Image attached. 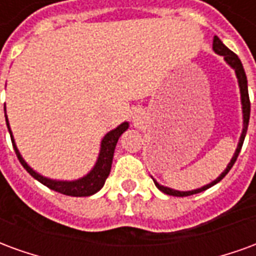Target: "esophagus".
Masks as SVG:
<instances>
[{
  "label": "esophagus",
  "instance_id": "34e87169",
  "mask_svg": "<svg viewBox=\"0 0 256 256\" xmlns=\"http://www.w3.org/2000/svg\"><path fill=\"white\" fill-rule=\"evenodd\" d=\"M136 118H137V116H136Z\"/></svg>",
  "mask_w": 256,
  "mask_h": 256
}]
</instances>
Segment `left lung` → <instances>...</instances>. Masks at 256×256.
I'll use <instances>...</instances> for the list:
<instances>
[{"label": "left lung", "instance_id": "obj_1", "mask_svg": "<svg viewBox=\"0 0 256 256\" xmlns=\"http://www.w3.org/2000/svg\"><path fill=\"white\" fill-rule=\"evenodd\" d=\"M212 49H214V52L216 54H220V56H224L225 58V62L229 66H230L233 70H234V72H236L237 80H238V88H240V94H242V136H240V140H238V144H237V150L234 152V155L232 158L230 163L226 166V168L224 170V172L220 174V177L214 180L212 182L207 184V185H204L202 188L198 189H193V190H186V192H181V190H176V189L172 188H167V186H163L160 184H158L154 180V182H155L156 188L162 190L163 193H166V194H170V196H177V198H184V196H190V194H194V193H200L206 190V189L211 188L212 185L215 184H218L222 180V178L225 177L226 174L229 172L233 164H234V162L237 160V156L240 154V150H242V142H244V138H246V134H247V128H248V122H250V111H251V104H250V96H248V84H247V76H246V71H244V68H242V64L240 62V58H237L236 53H233L229 49V48H226L222 41H220L218 36H214V41H212Z\"/></svg>", "mask_w": 256, "mask_h": 256}]
</instances>
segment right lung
<instances>
[{
	"label": "right lung",
	"mask_w": 256,
	"mask_h": 256,
	"mask_svg": "<svg viewBox=\"0 0 256 256\" xmlns=\"http://www.w3.org/2000/svg\"><path fill=\"white\" fill-rule=\"evenodd\" d=\"M5 120H6V126H8L9 134H10V140H12V144H14V150L18 155V159L22 163V166L24 167L27 172L30 174L31 177H34L36 181H40L41 184H44L45 186H48L52 190H56L58 193H63V194H67V196H75V198H84V196H92L96 192H98L104 184H106V180L110 176V172H111L112 166V159H114V152H115V146H116V142L119 137L122 136L126 130L128 128V122H123L122 124H119L116 128L111 130L110 133H106L104 136V138L101 141L100 146V154H98V158H97V162H96L94 167L90 170L84 177L79 178V180H75V181H58V180H50V178H46L38 174L36 172H34L31 168L26 160L20 155L18 146L14 144V134L10 132V126H9L8 116L5 114Z\"/></svg>",
	"instance_id": "right-lung-1"
}]
</instances>
